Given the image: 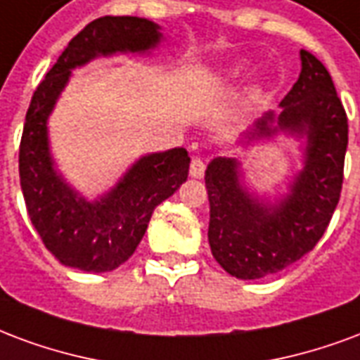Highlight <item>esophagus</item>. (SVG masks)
Wrapping results in <instances>:
<instances>
[{
    "mask_svg": "<svg viewBox=\"0 0 360 360\" xmlns=\"http://www.w3.org/2000/svg\"><path fill=\"white\" fill-rule=\"evenodd\" d=\"M204 172H206V164H204V160H202L200 156H193V160H191V169H188L191 177H194V179H200V177H204Z\"/></svg>",
    "mask_w": 360,
    "mask_h": 360,
    "instance_id": "1",
    "label": "esophagus"
}]
</instances>
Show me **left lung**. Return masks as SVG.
<instances>
[{
  "mask_svg": "<svg viewBox=\"0 0 360 360\" xmlns=\"http://www.w3.org/2000/svg\"><path fill=\"white\" fill-rule=\"evenodd\" d=\"M281 106L278 116L267 112L255 124L254 137L278 129L307 135L305 167L286 198L275 206L254 200L242 188L234 158H215L206 169L210 248L215 262L242 281L278 273L311 252L342 193L347 114L332 76L313 53L302 49L300 78Z\"/></svg>",
  "mask_w": 360,
  "mask_h": 360,
  "instance_id": "1",
  "label": "left lung"
}]
</instances>
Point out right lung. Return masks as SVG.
Instances as JSON below:
<instances>
[{"label":"right lung","instance_id":"obj_1","mask_svg":"<svg viewBox=\"0 0 360 360\" xmlns=\"http://www.w3.org/2000/svg\"><path fill=\"white\" fill-rule=\"evenodd\" d=\"M160 36L158 24L146 18H95L68 41L32 95L18 150L20 187L32 225L66 267L87 273L120 267L139 246L154 207L187 181L188 153L172 148L141 158L106 196L87 202L57 175L47 145V116L72 68L98 55L148 51Z\"/></svg>","mask_w":360,"mask_h":360}]
</instances>
